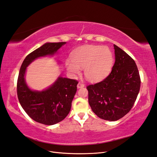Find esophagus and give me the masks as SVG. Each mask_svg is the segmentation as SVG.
I'll return each mask as SVG.
<instances>
[{"label": "esophagus", "mask_w": 157, "mask_h": 157, "mask_svg": "<svg viewBox=\"0 0 157 157\" xmlns=\"http://www.w3.org/2000/svg\"><path fill=\"white\" fill-rule=\"evenodd\" d=\"M83 87H85V85H84V84H83V83H81V82H79V83H78V86H77V87L78 88V89H79V88Z\"/></svg>", "instance_id": "1"}]
</instances>
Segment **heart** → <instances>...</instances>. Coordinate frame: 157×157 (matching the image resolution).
<instances>
[{"mask_svg": "<svg viewBox=\"0 0 157 157\" xmlns=\"http://www.w3.org/2000/svg\"><path fill=\"white\" fill-rule=\"evenodd\" d=\"M113 63V55L106 46L86 45L74 51L71 59L66 60V67L71 76L75 77L83 68L85 77L97 82L109 74Z\"/></svg>", "mask_w": 157, "mask_h": 157, "instance_id": "heart-1", "label": "heart"}]
</instances>
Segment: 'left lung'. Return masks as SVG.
<instances>
[{
    "mask_svg": "<svg viewBox=\"0 0 157 157\" xmlns=\"http://www.w3.org/2000/svg\"><path fill=\"white\" fill-rule=\"evenodd\" d=\"M112 71L101 82L87 87L88 101L99 118L115 121L128 113L137 98L140 79L135 61L115 44Z\"/></svg>",
    "mask_w": 157,
    "mask_h": 157,
    "instance_id": "1",
    "label": "left lung"
}]
</instances>
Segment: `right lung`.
Segmentation results:
<instances>
[{"label":"right lung","instance_id":"1","mask_svg":"<svg viewBox=\"0 0 157 157\" xmlns=\"http://www.w3.org/2000/svg\"><path fill=\"white\" fill-rule=\"evenodd\" d=\"M66 44V42L44 44L26 56L19 71L17 95L20 103L30 117L46 125L56 124L66 117L70 111L78 82L59 76L46 89L33 90L26 82V71L27 67L36 59L54 55Z\"/></svg>","mask_w":157,"mask_h":157}]
</instances>
